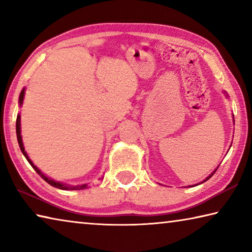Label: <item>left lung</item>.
<instances>
[{
    "label": "left lung",
    "instance_id": "left-lung-1",
    "mask_svg": "<svg viewBox=\"0 0 252 252\" xmlns=\"http://www.w3.org/2000/svg\"><path fill=\"white\" fill-rule=\"evenodd\" d=\"M224 93H225V96H227V97H228V94H227V92H225V91H224ZM232 118H233V116H232ZM233 121H234V118H233ZM217 169H218V167H217ZM217 169H216V170H215V171H213V172H212V173L210 174V176H208V177H207L206 179H204V180H203V181H202L201 183H203L204 181H207V180H209V179H210V178H211V177L213 176V174H215V172L217 171ZM199 185H200V183H199ZM193 186H198V185H193ZM193 186H188V187H193Z\"/></svg>",
    "mask_w": 252,
    "mask_h": 252
}]
</instances>
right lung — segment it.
<instances>
[{
	"label": "right lung",
	"instance_id": "add662e5",
	"mask_svg": "<svg viewBox=\"0 0 252 252\" xmlns=\"http://www.w3.org/2000/svg\"><path fill=\"white\" fill-rule=\"evenodd\" d=\"M24 94H25V88L22 89V91L20 93V96H19V105L20 108L22 106L23 104V100H24ZM16 136H18V142H19V146L21 151H22L23 156L27 158V160L29 161V163L32 165V168L35 170L37 172V174H40L42 177V179H44V180L51 185L52 187L58 188V189H61V190H83V189H87L88 188V183H83V185H78V186H70V185H66V183H63V182H59V181H55L53 179L49 178L48 176H45V174L41 171V170L36 167V165H34L33 162L30 159L28 153L25 152V149L23 146V141H22V135H21V114L19 113L18 117H16Z\"/></svg>",
	"mask_w": 252,
	"mask_h": 252
}]
</instances>
